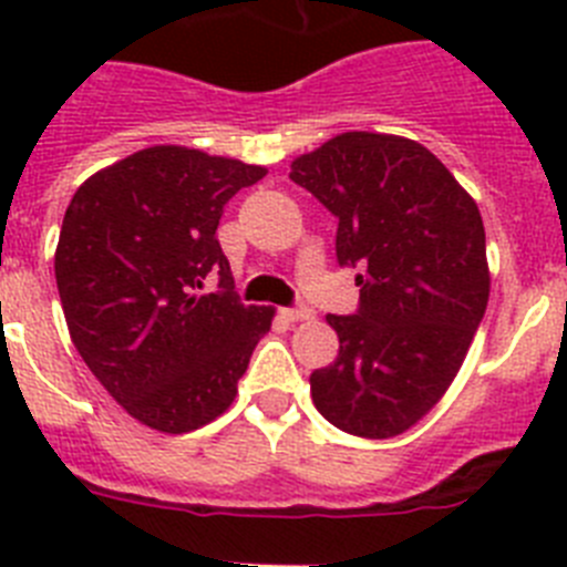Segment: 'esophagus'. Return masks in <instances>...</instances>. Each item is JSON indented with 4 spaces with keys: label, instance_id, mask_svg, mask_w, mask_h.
Instances as JSON below:
<instances>
[{
    "label": "esophagus",
    "instance_id": "1",
    "mask_svg": "<svg viewBox=\"0 0 567 567\" xmlns=\"http://www.w3.org/2000/svg\"><path fill=\"white\" fill-rule=\"evenodd\" d=\"M280 315L295 323V320H309L315 312H312V309H307V307H287V309H280Z\"/></svg>",
    "mask_w": 567,
    "mask_h": 567
}]
</instances>
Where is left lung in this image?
Returning <instances> with one entry per match:
<instances>
[{"label":"left lung","mask_w":567,"mask_h":567,"mask_svg":"<svg viewBox=\"0 0 567 567\" xmlns=\"http://www.w3.org/2000/svg\"><path fill=\"white\" fill-rule=\"evenodd\" d=\"M289 178L338 218L334 255L360 287L358 312L327 315L340 349L309 378L315 409L354 437L403 434L457 378L488 307L477 204L400 135H334Z\"/></svg>","instance_id":"obj_1"}]
</instances>
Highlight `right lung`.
Listing matches in <instances>:
<instances>
[{
	"instance_id": "obj_1",
	"label": "right lung",
	"mask_w": 567,
	"mask_h": 567,
	"mask_svg": "<svg viewBox=\"0 0 567 567\" xmlns=\"http://www.w3.org/2000/svg\"><path fill=\"white\" fill-rule=\"evenodd\" d=\"M264 175L164 144L90 175L64 213L56 287L70 338L115 403L155 432L227 412L272 327V307L240 303L215 235L229 198Z\"/></svg>"
}]
</instances>
